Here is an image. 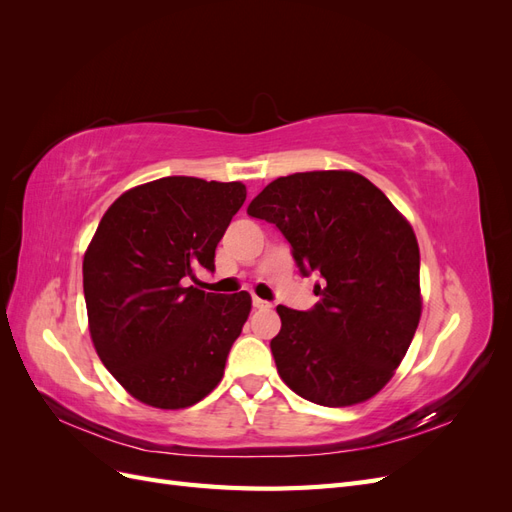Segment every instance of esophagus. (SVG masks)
Returning <instances> with one entry per match:
<instances>
[{
	"label": "esophagus",
	"mask_w": 512,
	"mask_h": 512,
	"mask_svg": "<svg viewBox=\"0 0 512 512\" xmlns=\"http://www.w3.org/2000/svg\"><path fill=\"white\" fill-rule=\"evenodd\" d=\"M252 305H254L256 309H269V307H271L269 301H262V299H258V297L252 299Z\"/></svg>",
	"instance_id": "esophagus-1"
}]
</instances>
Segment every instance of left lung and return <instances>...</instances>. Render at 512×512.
I'll use <instances>...</instances> for the list:
<instances>
[{"label":"left lung","instance_id":"1","mask_svg":"<svg viewBox=\"0 0 512 512\" xmlns=\"http://www.w3.org/2000/svg\"><path fill=\"white\" fill-rule=\"evenodd\" d=\"M247 215L275 224L320 301L277 305L271 352L282 380L318 406L374 397L393 378L421 318V254L412 226L374 183L350 170L271 181Z\"/></svg>","mask_w":512,"mask_h":512}]
</instances>
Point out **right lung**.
<instances>
[{
  "mask_svg": "<svg viewBox=\"0 0 512 512\" xmlns=\"http://www.w3.org/2000/svg\"><path fill=\"white\" fill-rule=\"evenodd\" d=\"M243 203L239 181L156 179L121 194L87 247L91 339L113 378L147 406H194L224 376L252 297L190 282L215 271V247Z\"/></svg>",
  "mask_w": 512,
  "mask_h": 512,
  "instance_id": "obj_1",
  "label": "right lung"
}]
</instances>
